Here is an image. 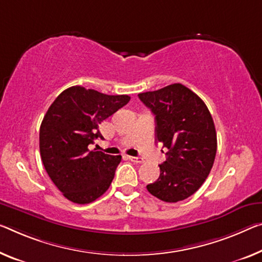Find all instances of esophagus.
I'll list each match as a JSON object with an SVG mask.
<instances>
[{"mask_svg": "<svg viewBox=\"0 0 262 262\" xmlns=\"http://www.w3.org/2000/svg\"><path fill=\"white\" fill-rule=\"evenodd\" d=\"M128 159L136 164H142L144 162L143 158H139V157H128Z\"/></svg>", "mask_w": 262, "mask_h": 262, "instance_id": "34e87169", "label": "esophagus"}]
</instances>
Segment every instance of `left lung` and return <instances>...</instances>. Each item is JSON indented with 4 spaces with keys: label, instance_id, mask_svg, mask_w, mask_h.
<instances>
[{
    "label": "left lung",
    "instance_id": "8db88e82",
    "mask_svg": "<svg viewBox=\"0 0 262 262\" xmlns=\"http://www.w3.org/2000/svg\"><path fill=\"white\" fill-rule=\"evenodd\" d=\"M138 97L156 116V140L168 150L159 178L147 191L166 203L186 199L204 184L215 159L216 132L210 111L180 83Z\"/></svg>",
    "mask_w": 262,
    "mask_h": 262
}]
</instances>
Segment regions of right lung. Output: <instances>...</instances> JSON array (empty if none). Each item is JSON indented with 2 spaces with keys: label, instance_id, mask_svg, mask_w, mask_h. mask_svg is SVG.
<instances>
[{
  "label": "right lung",
  "instance_id": "obj_1",
  "mask_svg": "<svg viewBox=\"0 0 262 262\" xmlns=\"http://www.w3.org/2000/svg\"><path fill=\"white\" fill-rule=\"evenodd\" d=\"M130 100L83 86L64 90L48 108L39 128V152L52 183L68 200L90 204L107 191L122 156L90 151L104 119Z\"/></svg>",
  "mask_w": 262,
  "mask_h": 262
}]
</instances>
